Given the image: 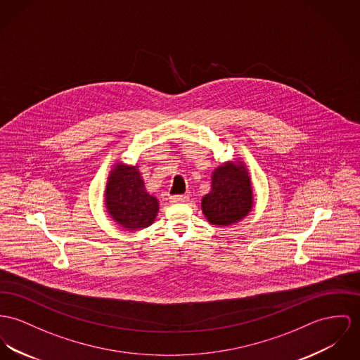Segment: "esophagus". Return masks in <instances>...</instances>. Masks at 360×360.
I'll use <instances>...</instances> for the list:
<instances>
[{
    "label": "esophagus",
    "instance_id": "1",
    "mask_svg": "<svg viewBox=\"0 0 360 360\" xmlns=\"http://www.w3.org/2000/svg\"><path fill=\"white\" fill-rule=\"evenodd\" d=\"M169 200H171V202H185V201H188V195L186 194H174V195H169Z\"/></svg>",
    "mask_w": 360,
    "mask_h": 360
}]
</instances>
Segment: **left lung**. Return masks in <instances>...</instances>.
<instances>
[{
    "label": "left lung",
    "mask_w": 360,
    "mask_h": 360,
    "mask_svg": "<svg viewBox=\"0 0 360 360\" xmlns=\"http://www.w3.org/2000/svg\"><path fill=\"white\" fill-rule=\"evenodd\" d=\"M252 189L243 163L218 167L212 174L211 192L201 200V208L212 224L229 226L241 221L252 210Z\"/></svg>",
    "instance_id": "1"
}]
</instances>
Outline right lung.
Masks as SVG:
<instances>
[{"mask_svg":"<svg viewBox=\"0 0 360 360\" xmlns=\"http://www.w3.org/2000/svg\"><path fill=\"white\" fill-rule=\"evenodd\" d=\"M105 205L112 218L127 230L148 227L159 211V201L145 191L137 166L120 163L108 178Z\"/></svg>","mask_w":360,"mask_h":360,"instance_id":"obj_1","label":"right lung"}]
</instances>
